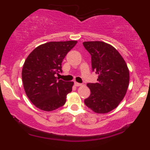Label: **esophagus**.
I'll return each instance as SVG.
<instances>
[{"mask_svg":"<svg viewBox=\"0 0 150 150\" xmlns=\"http://www.w3.org/2000/svg\"><path fill=\"white\" fill-rule=\"evenodd\" d=\"M74 84H75V85L76 86H79L82 85V84H81V83H78V82H74Z\"/></svg>","mask_w":150,"mask_h":150,"instance_id":"34e87169","label":"esophagus"}]
</instances>
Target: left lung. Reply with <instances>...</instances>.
I'll return each mask as SVG.
<instances>
[{"label":"left lung","mask_w":150,"mask_h":150,"mask_svg":"<svg viewBox=\"0 0 150 150\" xmlns=\"http://www.w3.org/2000/svg\"><path fill=\"white\" fill-rule=\"evenodd\" d=\"M91 57L92 71L98 75L97 82L87 83L91 94L84 100L96 113H107L116 108L124 98L129 84V71L118 51L100 41L84 42Z\"/></svg>","instance_id":"1"}]
</instances>
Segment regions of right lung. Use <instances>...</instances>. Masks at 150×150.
I'll list each match as a JSON object with an SVG mask.
<instances>
[{
    "label": "right lung",
    "mask_w": 150,
    "mask_h": 150,
    "mask_svg": "<svg viewBox=\"0 0 150 150\" xmlns=\"http://www.w3.org/2000/svg\"><path fill=\"white\" fill-rule=\"evenodd\" d=\"M77 41L50 42L30 52L23 66L22 82L32 103L45 111H52L65 104L73 82L56 77L62 73L61 63Z\"/></svg>",
    "instance_id": "1"
}]
</instances>
